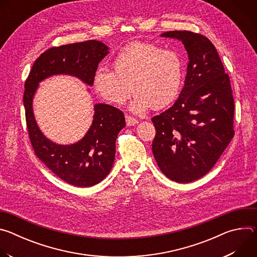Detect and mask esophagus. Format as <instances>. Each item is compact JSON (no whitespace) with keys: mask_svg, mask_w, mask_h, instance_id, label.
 I'll list each match as a JSON object with an SVG mask.
<instances>
[{"mask_svg":"<svg viewBox=\"0 0 257 257\" xmlns=\"http://www.w3.org/2000/svg\"><path fill=\"white\" fill-rule=\"evenodd\" d=\"M137 123H138V121L136 119H134V118H132L130 116H126V124H127V126H134Z\"/></svg>","mask_w":257,"mask_h":257,"instance_id":"esophagus-1","label":"esophagus"}]
</instances>
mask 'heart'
Listing matches in <instances>:
<instances>
[{
  "label": "heart",
  "mask_w": 257,
  "mask_h": 257,
  "mask_svg": "<svg viewBox=\"0 0 257 257\" xmlns=\"http://www.w3.org/2000/svg\"><path fill=\"white\" fill-rule=\"evenodd\" d=\"M113 68L98 67L94 71V90L114 104L124 103L133 91L136 92L131 109L137 114L172 103L181 90L184 74L176 52L142 42L122 49L113 60Z\"/></svg>",
  "instance_id": "1"
}]
</instances>
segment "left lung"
<instances>
[{"mask_svg": "<svg viewBox=\"0 0 257 257\" xmlns=\"http://www.w3.org/2000/svg\"><path fill=\"white\" fill-rule=\"evenodd\" d=\"M162 36L181 41L189 63L178 99L152 119L153 153L169 179L190 183L212 169L233 138L234 97L229 75L207 38L188 30Z\"/></svg>", "mask_w": 257, "mask_h": 257, "instance_id": "obj_1", "label": "left lung"}]
</instances>
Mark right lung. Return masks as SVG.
<instances>
[{
	"instance_id": "1",
	"label": "right lung",
	"mask_w": 257,
	"mask_h": 257,
	"mask_svg": "<svg viewBox=\"0 0 257 257\" xmlns=\"http://www.w3.org/2000/svg\"><path fill=\"white\" fill-rule=\"evenodd\" d=\"M108 48L98 41L53 47L34 62L24 84L25 119L32 149L56 176L77 187L93 186L111 171L116 154V140L125 127V118L119 108L94 104L92 124L77 143L60 145L52 142L39 129L32 112L33 94L39 82L56 74L78 77L92 85V75Z\"/></svg>"
}]
</instances>
